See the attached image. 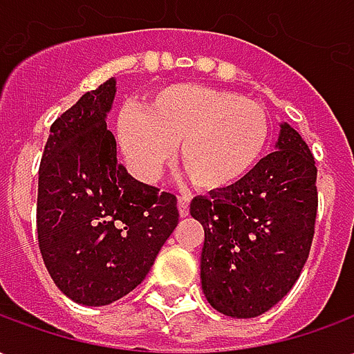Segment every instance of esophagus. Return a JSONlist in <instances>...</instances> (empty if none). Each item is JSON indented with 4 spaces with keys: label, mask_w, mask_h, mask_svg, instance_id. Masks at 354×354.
<instances>
[{
    "label": "esophagus",
    "mask_w": 354,
    "mask_h": 354,
    "mask_svg": "<svg viewBox=\"0 0 354 354\" xmlns=\"http://www.w3.org/2000/svg\"><path fill=\"white\" fill-rule=\"evenodd\" d=\"M189 203H192L189 197H178V212H180L182 218L189 214Z\"/></svg>",
    "instance_id": "obj_1"
}]
</instances>
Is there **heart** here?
Instances as JSON below:
<instances>
[{"instance_id":"b5f03b06","label":"heart","mask_w":354,"mask_h":354,"mask_svg":"<svg viewBox=\"0 0 354 354\" xmlns=\"http://www.w3.org/2000/svg\"><path fill=\"white\" fill-rule=\"evenodd\" d=\"M271 123L260 102L225 88L174 83L153 91L115 123L132 174L153 182L176 146L180 169L203 192H223L250 176L266 153Z\"/></svg>"}]
</instances>
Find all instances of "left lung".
I'll use <instances>...</instances> for the list:
<instances>
[{
  "label": "left lung",
  "mask_w": 354,
  "mask_h": 354,
  "mask_svg": "<svg viewBox=\"0 0 354 354\" xmlns=\"http://www.w3.org/2000/svg\"><path fill=\"white\" fill-rule=\"evenodd\" d=\"M189 214L205 230L201 286L208 304L233 319L269 311L296 284L311 250L317 167L309 146L281 123L273 153L241 184L195 197Z\"/></svg>",
  "instance_id": "left-lung-1"
}]
</instances>
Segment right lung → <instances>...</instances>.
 <instances>
[{"instance_id": "right-lung-1", "label": "right lung", "mask_w": 354, "mask_h": 354, "mask_svg": "<svg viewBox=\"0 0 354 354\" xmlns=\"http://www.w3.org/2000/svg\"><path fill=\"white\" fill-rule=\"evenodd\" d=\"M117 81L53 123L39 165L37 239L58 290L100 307L138 286L178 223L176 197L132 178L108 131Z\"/></svg>"}]
</instances>
